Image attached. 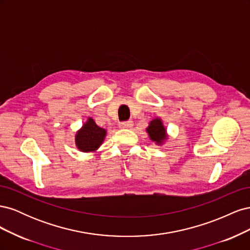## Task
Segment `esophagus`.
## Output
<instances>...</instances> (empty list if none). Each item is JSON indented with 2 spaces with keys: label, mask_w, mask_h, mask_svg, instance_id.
<instances>
[{
  "label": "esophagus",
  "mask_w": 250,
  "mask_h": 250,
  "mask_svg": "<svg viewBox=\"0 0 250 250\" xmlns=\"http://www.w3.org/2000/svg\"><path fill=\"white\" fill-rule=\"evenodd\" d=\"M120 128H123V129H129L133 126V122L132 121H127V122H122L120 123Z\"/></svg>",
  "instance_id": "34e87169"
}]
</instances>
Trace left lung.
<instances>
[{"label":"left lung","instance_id":"obj_1","mask_svg":"<svg viewBox=\"0 0 250 250\" xmlns=\"http://www.w3.org/2000/svg\"><path fill=\"white\" fill-rule=\"evenodd\" d=\"M146 132L149 135V139L158 146L164 145L169 140L167 128L164 125L163 120L158 117L150 121L148 127L146 128Z\"/></svg>","mask_w":250,"mask_h":250}]
</instances>
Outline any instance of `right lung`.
Instances as JSON below:
<instances>
[{
  "label": "right lung",
  "mask_w": 250,
  "mask_h": 250,
  "mask_svg": "<svg viewBox=\"0 0 250 250\" xmlns=\"http://www.w3.org/2000/svg\"><path fill=\"white\" fill-rule=\"evenodd\" d=\"M106 129L98 126L95 121L88 117L75 135V144L81 152H96L106 137Z\"/></svg>",
  "instance_id": "add662e5"
}]
</instances>
